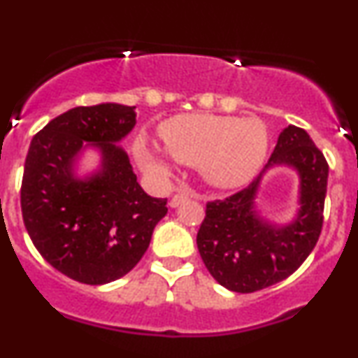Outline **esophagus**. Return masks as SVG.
Here are the masks:
<instances>
[{"label": "esophagus", "mask_w": 358, "mask_h": 358, "mask_svg": "<svg viewBox=\"0 0 358 358\" xmlns=\"http://www.w3.org/2000/svg\"><path fill=\"white\" fill-rule=\"evenodd\" d=\"M192 196H193V195H192L190 192H180V193H176V195L170 200V206H173V208H175V206L182 205L185 200H188V198H192Z\"/></svg>", "instance_id": "obj_1"}]
</instances>
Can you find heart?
I'll return each instance as SVG.
<instances>
[{
  "instance_id": "heart-1",
  "label": "heart",
  "mask_w": 358,
  "mask_h": 358,
  "mask_svg": "<svg viewBox=\"0 0 358 358\" xmlns=\"http://www.w3.org/2000/svg\"><path fill=\"white\" fill-rule=\"evenodd\" d=\"M158 135L173 160L198 166L206 182L220 188L250 182L260 170L268 150L266 127L255 118L178 115L163 123ZM136 158L148 173H170L165 157L148 145H136Z\"/></svg>"
}]
</instances>
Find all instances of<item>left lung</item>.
Masks as SVG:
<instances>
[{"label": "left lung", "instance_id": "obj_1", "mask_svg": "<svg viewBox=\"0 0 358 358\" xmlns=\"http://www.w3.org/2000/svg\"><path fill=\"white\" fill-rule=\"evenodd\" d=\"M299 170L302 208L290 227L275 228L253 212L260 176L234 195L206 203L196 235L198 252L212 277L228 290L252 294L290 277L307 260L324 227L329 163L303 128L288 124L265 168Z\"/></svg>", "mask_w": 358, "mask_h": 358}]
</instances>
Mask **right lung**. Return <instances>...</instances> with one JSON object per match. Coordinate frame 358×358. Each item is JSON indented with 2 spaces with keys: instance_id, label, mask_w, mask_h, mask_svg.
<instances>
[{
  "instance_id": "1",
  "label": "right lung",
  "mask_w": 358,
  "mask_h": 358,
  "mask_svg": "<svg viewBox=\"0 0 358 358\" xmlns=\"http://www.w3.org/2000/svg\"><path fill=\"white\" fill-rule=\"evenodd\" d=\"M135 106L101 103L56 116L33 136L23 182L21 213L40 255L86 285L122 278L150 247L166 198L146 195L128 155L115 145L135 127ZM83 141L102 148L103 170L86 182L71 175Z\"/></svg>"
}]
</instances>
